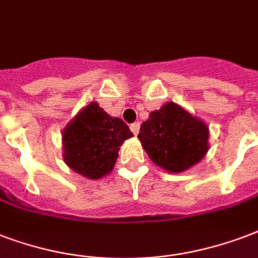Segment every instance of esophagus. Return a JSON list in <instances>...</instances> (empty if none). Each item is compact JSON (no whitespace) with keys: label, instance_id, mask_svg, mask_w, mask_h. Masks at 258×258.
<instances>
[{"label":"esophagus","instance_id":"1","mask_svg":"<svg viewBox=\"0 0 258 258\" xmlns=\"http://www.w3.org/2000/svg\"><path fill=\"white\" fill-rule=\"evenodd\" d=\"M139 127H141V124H139L138 121H135V123H133V124L130 125V130L133 131L134 135H138V133H139Z\"/></svg>","mask_w":258,"mask_h":258}]
</instances>
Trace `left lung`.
Returning <instances> with one entry per match:
<instances>
[{"mask_svg":"<svg viewBox=\"0 0 258 258\" xmlns=\"http://www.w3.org/2000/svg\"><path fill=\"white\" fill-rule=\"evenodd\" d=\"M138 138L150 160L169 173L185 172L210 149L208 125L176 103L150 112Z\"/></svg>","mask_w":258,"mask_h":258,"instance_id":"1","label":"left lung"}]
</instances>
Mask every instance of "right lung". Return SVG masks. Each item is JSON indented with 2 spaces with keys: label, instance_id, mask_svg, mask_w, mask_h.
<instances>
[{
  "label": "right lung",
  "instance_id": "add662e5",
  "mask_svg": "<svg viewBox=\"0 0 258 258\" xmlns=\"http://www.w3.org/2000/svg\"><path fill=\"white\" fill-rule=\"evenodd\" d=\"M131 137L124 121L92 101L62 131L64 164L86 178L100 180L113 170L120 146Z\"/></svg>",
  "mask_w": 258,
  "mask_h": 258
}]
</instances>
